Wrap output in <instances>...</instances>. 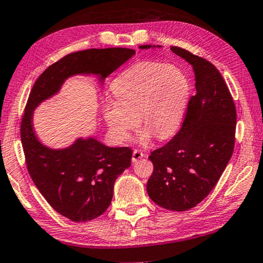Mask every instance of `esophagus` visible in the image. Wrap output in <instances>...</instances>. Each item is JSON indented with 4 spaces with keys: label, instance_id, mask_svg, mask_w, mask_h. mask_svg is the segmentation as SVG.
I'll list each match as a JSON object with an SVG mask.
<instances>
[{
    "label": "esophagus",
    "instance_id": "1",
    "mask_svg": "<svg viewBox=\"0 0 263 263\" xmlns=\"http://www.w3.org/2000/svg\"><path fill=\"white\" fill-rule=\"evenodd\" d=\"M144 156V153L142 151H140V149H135L134 152H133V162H136V161H139L141 157Z\"/></svg>",
    "mask_w": 263,
    "mask_h": 263
}]
</instances>
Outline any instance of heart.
<instances>
[{"instance_id": "heart-1", "label": "heart", "mask_w": 263, "mask_h": 263, "mask_svg": "<svg viewBox=\"0 0 263 263\" xmlns=\"http://www.w3.org/2000/svg\"><path fill=\"white\" fill-rule=\"evenodd\" d=\"M115 100L103 106L104 120L112 136L122 142L140 123L145 132L164 139L175 130L187 102L189 86L183 72L154 61L128 67L112 81Z\"/></svg>"}]
</instances>
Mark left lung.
I'll list each match as a JSON object with an SVG mask.
<instances>
[{"instance_id": "1", "label": "left lung", "mask_w": 263, "mask_h": 263, "mask_svg": "<svg viewBox=\"0 0 263 263\" xmlns=\"http://www.w3.org/2000/svg\"><path fill=\"white\" fill-rule=\"evenodd\" d=\"M171 49L192 66L196 94L188 101L180 130L149 155L154 171L147 192L160 207L184 212L213 191L227 167L235 144L236 108L212 62L183 48Z\"/></svg>"}]
</instances>
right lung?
I'll use <instances>...</instances> for the list:
<instances>
[{
	"label": "right lung",
	"instance_id": "1",
	"mask_svg": "<svg viewBox=\"0 0 263 263\" xmlns=\"http://www.w3.org/2000/svg\"><path fill=\"white\" fill-rule=\"evenodd\" d=\"M129 48L70 52L52 63L35 81L21 121V141L28 173L52 208L74 222L96 219L107 211L114 182L130 167L129 147L110 148L95 139H80L67 149L52 151L39 142L31 127L34 108L60 89L70 75L92 72L101 79L133 55Z\"/></svg>",
	"mask_w": 263,
	"mask_h": 263
}]
</instances>
